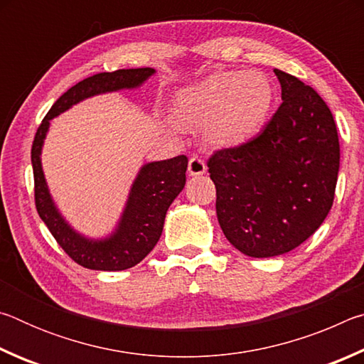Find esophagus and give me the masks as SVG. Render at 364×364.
Here are the masks:
<instances>
[{
  "label": "esophagus",
  "instance_id": "esophagus-1",
  "mask_svg": "<svg viewBox=\"0 0 364 364\" xmlns=\"http://www.w3.org/2000/svg\"><path fill=\"white\" fill-rule=\"evenodd\" d=\"M188 171L191 176H197V175H204L207 171V165L204 160H202L200 157H191L189 159V164H188Z\"/></svg>",
  "mask_w": 364,
  "mask_h": 364
}]
</instances>
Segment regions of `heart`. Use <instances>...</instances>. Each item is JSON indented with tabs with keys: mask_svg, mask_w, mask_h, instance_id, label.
I'll return each mask as SVG.
<instances>
[{
	"mask_svg": "<svg viewBox=\"0 0 364 364\" xmlns=\"http://www.w3.org/2000/svg\"><path fill=\"white\" fill-rule=\"evenodd\" d=\"M273 102L274 88L263 73L221 72L183 90L175 100V114L189 125L208 123L213 144L237 146L262 130Z\"/></svg>",
	"mask_w": 364,
	"mask_h": 364,
	"instance_id": "heart-1",
	"label": "heart"
}]
</instances>
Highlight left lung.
I'll use <instances>...</instances> for the list:
<instances>
[{
    "label": "left lung",
    "instance_id": "obj_1",
    "mask_svg": "<svg viewBox=\"0 0 364 364\" xmlns=\"http://www.w3.org/2000/svg\"><path fill=\"white\" fill-rule=\"evenodd\" d=\"M274 73L282 102L267 127L247 143L215 151L207 162L221 230L255 258L291 252L321 226L341 164L328 104L297 77Z\"/></svg>",
    "mask_w": 364,
    "mask_h": 364
}]
</instances>
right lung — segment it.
I'll return each mask as SVG.
<instances>
[{"label":"right lung","mask_w":364,"mask_h":364,"mask_svg":"<svg viewBox=\"0 0 364 364\" xmlns=\"http://www.w3.org/2000/svg\"><path fill=\"white\" fill-rule=\"evenodd\" d=\"M156 72L151 67L120 69L96 73L78 82L49 109L36 130L32 144V167L35 180V205L40 218L73 262L88 269L122 271L138 264L157 244L164 230L165 215L175 197L186 184L188 157L178 156L160 162L146 164L134 180L125 210L112 236L101 241L86 239L72 230L54 205L41 168V147L49 120L70 109L73 104L95 95L125 88H136Z\"/></svg>","instance_id":"1"}]
</instances>
